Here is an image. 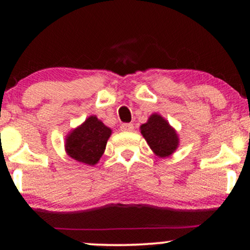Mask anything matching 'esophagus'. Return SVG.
Here are the masks:
<instances>
[{
    "label": "esophagus",
    "instance_id": "obj_1",
    "mask_svg": "<svg viewBox=\"0 0 250 250\" xmlns=\"http://www.w3.org/2000/svg\"><path fill=\"white\" fill-rule=\"evenodd\" d=\"M133 128H134V126H133V124H122L121 125V131H123V132L133 131Z\"/></svg>",
    "mask_w": 250,
    "mask_h": 250
}]
</instances>
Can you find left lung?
Segmentation results:
<instances>
[{"instance_id":"left-lung-1","label":"left lung","mask_w":250,"mask_h":250,"mask_svg":"<svg viewBox=\"0 0 250 250\" xmlns=\"http://www.w3.org/2000/svg\"><path fill=\"white\" fill-rule=\"evenodd\" d=\"M140 131L150 149L159 158H167L179 148L180 138L175 128L157 112L140 126Z\"/></svg>"}]
</instances>
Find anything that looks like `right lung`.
<instances>
[{
  "label": "right lung",
  "mask_w": 250,
  "mask_h": 250,
  "mask_svg": "<svg viewBox=\"0 0 250 250\" xmlns=\"http://www.w3.org/2000/svg\"><path fill=\"white\" fill-rule=\"evenodd\" d=\"M111 133L110 127L92 115L68 133L64 139V151L78 163L94 166L104 155Z\"/></svg>",
  "instance_id": "1"
}]
</instances>
